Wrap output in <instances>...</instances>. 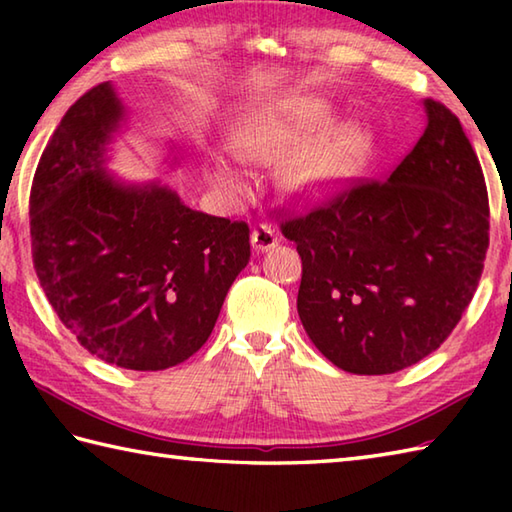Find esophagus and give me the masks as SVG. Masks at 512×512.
<instances>
[{
  "instance_id": "1",
  "label": "esophagus",
  "mask_w": 512,
  "mask_h": 512,
  "mask_svg": "<svg viewBox=\"0 0 512 512\" xmlns=\"http://www.w3.org/2000/svg\"><path fill=\"white\" fill-rule=\"evenodd\" d=\"M277 242H279V237L270 226L262 224V226H257L253 233H250V244H253L257 253H266V250L275 248Z\"/></svg>"
}]
</instances>
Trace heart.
<instances>
[{
  "label": "heart",
  "instance_id": "b5f03b06",
  "mask_svg": "<svg viewBox=\"0 0 512 512\" xmlns=\"http://www.w3.org/2000/svg\"><path fill=\"white\" fill-rule=\"evenodd\" d=\"M334 121L323 99H303L266 116L242 134V151L253 160H279L295 153L284 169L286 189L303 200H319L343 189L374 158V132L361 121ZM211 178L226 191L246 189V171L224 151H211Z\"/></svg>",
  "mask_w": 512,
  "mask_h": 512
}]
</instances>
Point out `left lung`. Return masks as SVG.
<instances>
[{
	"label": "left lung",
	"mask_w": 512,
	"mask_h": 512,
	"mask_svg": "<svg viewBox=\"0 0 512 512\" xmlns=\"http://www.w3.org/2000/svg\"><path fill=\"white\" fill-rule=\"evenodd\" d=\"M385 182H367L281 224L301 255L303 330L350 374H394L436 352L480 284L488 195L447 107Z\"/></svg>",
	"instance_id": "1"
}]
</instances>
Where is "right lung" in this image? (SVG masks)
Here are the masks:
<instances>
[{
  "label": "right lung",
  "mask_w": 512,
  "mask_h": 512,
  "mask_svg": "<svg viewBox=\"0 0 512 512\" xmlns=\"http://www.w3.org/2000/svg\"><path fill=\"white\" fill-rule=\"evenodd\" d=\"M127 121L112 81L63 116L32 180V259L50 306L85 350L158 372L209 339L250 242L244 222L193 211L160 180L107 169ZM165 162L180 165L173 140Z\"/></svg>",
  "instance_id": "1"
}]
</instances>
